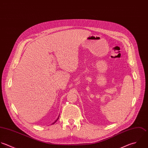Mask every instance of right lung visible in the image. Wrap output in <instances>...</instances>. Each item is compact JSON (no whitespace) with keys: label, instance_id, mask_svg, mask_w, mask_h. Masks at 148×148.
Masks as SVG:
<instances>
[{"label":"right lung","instance_id":"add662e5","mask_svg":"<svg viewBox=\"0 0 148 148\" xmlns=\"http://www.w3.org/2000/svg\"><path fill=\"white\" fill-rule=\"evenodd\" d=\"M58 119H59V118H58ZM58 119H57V120H58ZM57 120H56V121H57ZM56 121H55V122H56Z\"/></svg>","mask_w":148,"mask_h":148}]
</instances>
